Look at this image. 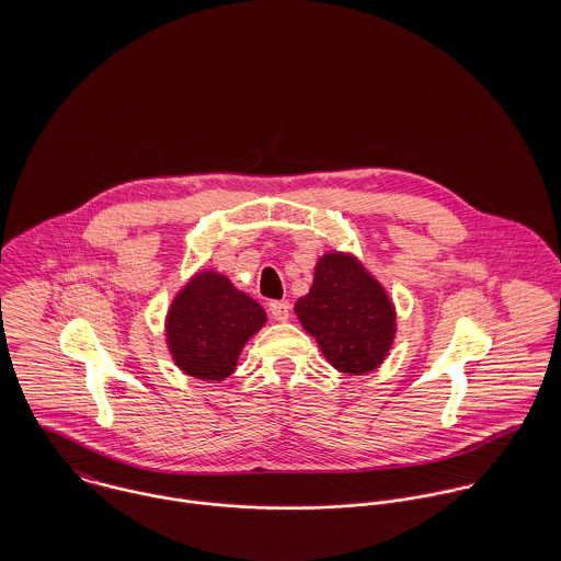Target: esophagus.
<instances>
[{"label":"esophagus","mask_w":561,"mask_h":561,"mask_svg":"<svg viewBox=\"0 0 561 561\" xmlns=\"http://www.w3.org/2000/svg\"><path fill=\"white\" fill-rule=\"evenodd\" d=\"M289 311H291V307H289V302H285V300H274V302H270V313H272V318L276 321H285L289 318Z\"/></svg>","instance_id":"esophagus-1"}]
</instances>
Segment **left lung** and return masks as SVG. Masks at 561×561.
I'll return each mask as SVG.
<instances>
[{"instance_id":"1","label":"left lung","mask_w":561,"mask_h":561,"mask_svg":"<svg viewBox=\"0 0 561 561\" xmlns=\"http://www.w3.org/2000/svg\"><path fill=\"white\" fill-rule=\"evenodd\" d=\"M296 316L325 360L343 374L374 371L393 345L396 309L382 285L350 254L321 256L311 291L296 302Z\"/></svg>"}]
</instances>
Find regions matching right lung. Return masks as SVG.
Instances as JSON below:
<instances>
[{"label":"right lung","instance_id":"add662e5","mask_svg":"<svg viewBox=\"0 0 561 561\" xmlns=\"http://www.w3.org/2000/svg\"><path fill=\"white\" fill-rule=\"evenodd\" d=\"M265 323V311L216 272L196 274L174 298L165 336L179 369L198 380H225L241 347Z\"/></svg>","mask_w":561,"mask_h":561}]
</instances>
